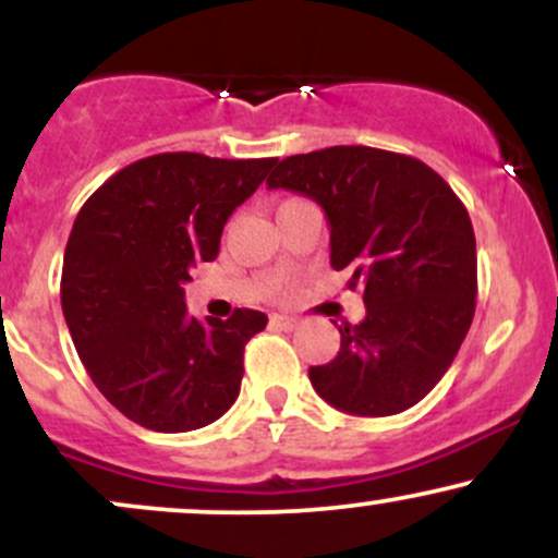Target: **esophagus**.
Wrapping results in <instances>:
<instances>
[{"mask_svg":"<svg viewBox=\"0 0 558 558\" xmlns=\"http://www.w3.org/2000/svg\"><path fill=\"white\" fill-rule=\"evenodd\" d=\"M270 325H275V328H280V330H293V328H299V317H293V315H272L270 317Z\"/></svg>","mask_w":558,"mask_h":558,"instance_id":"1","label":"esophagus"}]
</instances>
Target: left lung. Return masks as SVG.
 <instances>
[{
  "label": "left lung",
  "mask_w": 558,
  "mask_h": 558,
  "mask_svg": "<svg viewBox=\"0 0 558 558\" xmlns=\"http://www.w3.org/2000/svg\"><path fill=\"white\" fill-rule=\"evenodd\" d=\"M267 185L315 198L330 265L364 291L367 317L341 325L336 360L310 367L317 393L360 417L425 399L475 317V230L451 185L420 159L373 146L286 157Z\"/></svg>",
  "instance_id": "1"
}]
</instances>
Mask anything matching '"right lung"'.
<instances>
[{
  "instance_id": "1",
  "label": "right lung",
  "mask_w": 558,
  "mask_h": 558,
  "mask_svg": "<svg viewBox=\"0 0 558 558\" xmlns=\"http://www.w3.org/2000/svg\"><path fill=\"white\" fill-rule=\"evenodd\" d=\"M272 165L165 151L114 172L75 217L62 315L94 386L136 425L189 433L239 399L243 349L267 315L196 319L183 283L217 257L228 217Z\"/></svg>"
}]
</instances>
